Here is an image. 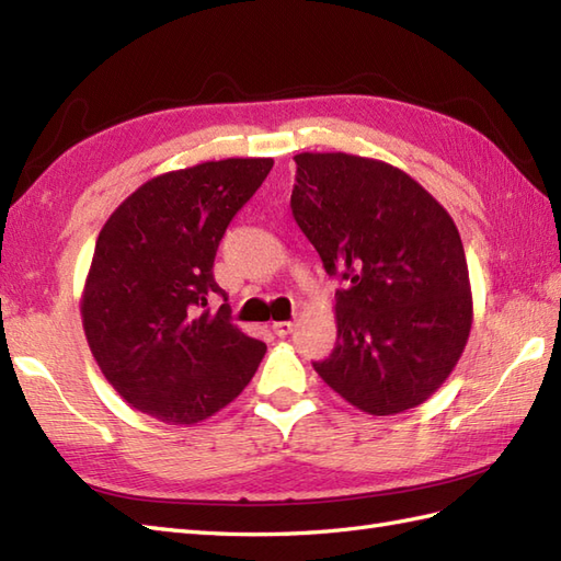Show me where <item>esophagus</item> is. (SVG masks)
I'll list each match as a JSON object with an SVG mask.
<instances>
[{
  "label": "esophagus",
  "instance_id": "1",
  "mask_svg": "<svg viewBox=\"0 0 561 561\" xmlns=\"http://www.w3.org/2000/svg\"><path fill=\"white\" fill-rule=\"evenodd\" d=\"M272 330L277 337H287V335H291L294 323L291 320H279V323H272Z\"/></svg>",
  "mask_w": 561,
  "mask_h": 561
}]
</instances>
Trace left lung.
<instances>
[{"label":"left lung","mask_w":561,"mask_h":561,"mask_svg":"<svg viewBox=\"0 0 561 561\" xmlns=\"http://www.w3.org/2000/svg\"><path fill=\"white\" fill-rule=\"evenodd\" d=\"M291 211L335 294V350L313 368L366 414L428 400L456 368L472 294L450 214L404 171L354 153H296Z\"/></svg>","instance_id":"8db88e82"}]
</instances>
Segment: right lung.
I'll use <instances>...</instances> for the list:
<instances>
[{
  "instance_id": "right-lung-1",
  "label": "right lung",
  "mask_w": 561,
  "mask_h": 561,
  "mask_svg": "<svg viewBox=\"0 0 561 561\" xmlns=\"http://www.w3.org/2000/svg\"><path fill=\"white\" fill-rule=\"evenodd\" d=\"M272 159L205 161L151 178L103 224L81 294L93 359L117 396L153 420L190 426L241 396L265 356L221 304L214 257ZM226 301V299H224Z\"/></svg>"
}]
</instances>
